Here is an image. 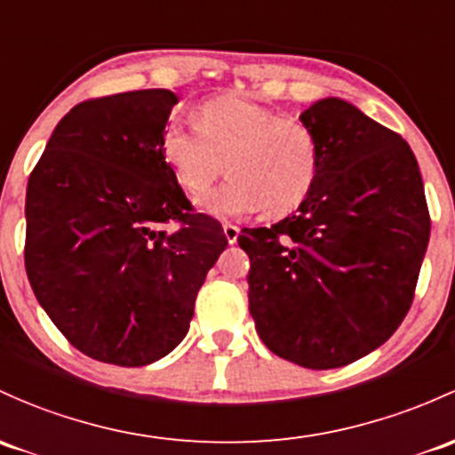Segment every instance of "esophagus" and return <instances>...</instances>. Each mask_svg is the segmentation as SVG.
<instances>
[{
	"instance_id": "esophagus-1",
	"label": "esophagus",
	"mask_w": 455,
	"mask_h": 455,
	"mask_svg": "<svg viewBox=\"0 0 455 455\" xmlns=\"http://www.w3.org/2000/svg\"><path fill=\"white\" fill-rule=\"evenodd\" d=\"M222 231H224V237H227L228 243H235L237 237H240V227H235V224H231V222L222 224Z\"/></svg>"
}]
</instances>
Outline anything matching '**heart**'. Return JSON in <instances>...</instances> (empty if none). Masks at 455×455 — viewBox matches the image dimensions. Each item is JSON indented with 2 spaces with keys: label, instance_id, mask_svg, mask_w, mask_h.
<instances>
[{
  "label": "heart",
  "instance_id": "heart-1",
  "mask_svg": "<svg viewBox=\"0 0 455 455\" xmlns=\"http://www.w3.org/2000/svg\"><path fill=\"white\" fill-rule=\"evenodd\" d=\"M161 155L179 185L204 194L222 174L231 179L203 200L215 218H237L266 207L267 215L294 212L320 172L318 140L303 122L243 95H220L198 108V124L172 117Z\"/></svg>",
  "mask_w": 455,
  "mask_h": 455
}]
</instances>
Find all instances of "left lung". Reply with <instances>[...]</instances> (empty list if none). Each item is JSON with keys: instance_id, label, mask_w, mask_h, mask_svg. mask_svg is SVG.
I'll use <instances>...</instances> for the list:
<instances>
[{"instance_id": "8db88e82", "label": "left lung", "mask_w": 455, "mask_h": 455, "mask_svg": "<svg viewBox=\"0 0 455 455\" xmlns=\"http://www.w3.org/2000/svg\"><path fill=\"white\" fill-rule=\"evenodd\" d=\"M300 122L320 146L314 189L270 228L237 237L251 257L248 309L275 355L314 371L381 347L414 300L429 212L403 137L338 98Z\"/></svg>"}]
</instances>
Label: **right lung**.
Returning a JSON list of instances; mask_svg holds the SVG:
<instances>
[{"label": "right lung", "mask_w": 455, "mask_h": 455, "mask_svg": "<svg viewBox=\"0 0 455 455\" xmlns=\"http://www.w3.org/2000/svg\"><path fill=\"white\" fill-rule=\"evenodd\" d=\"M174 104L167 89L76 104L28 180L23 257L36 300L78 351L107 364L146 366L179 347L227 248L161 155Z\"/></svg>", "instance_id": "right-lung-1"}]
</instances>
